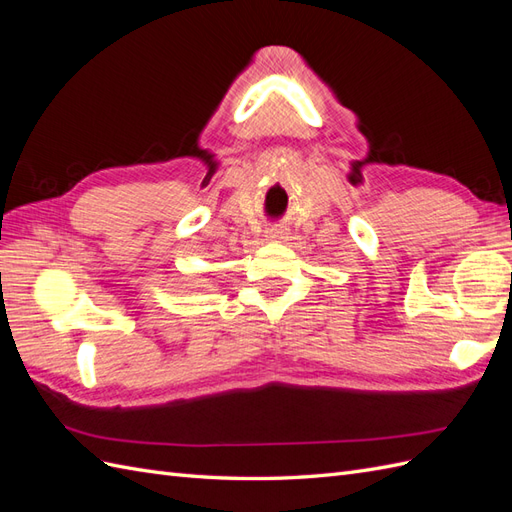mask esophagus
Wrapping results in <instances>:
<instances>
[{"instance_id": "obj_1", "label": "esophagus", "mask_w": 512, "mask_h": 512, "mask_svg": "<svg viewBox=\"0 0 512 512\" xmlns=\"http://www.w3.org/2000/svg\"><path fill=\"white\" fill-rule=\"evenodd\" d=\"M273 237H280V232H273Z\"/></svg>"}]
</instances>
